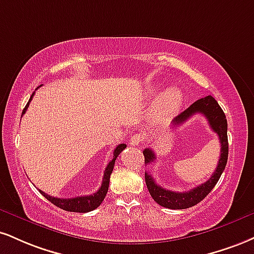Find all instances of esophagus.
Listing matches in <instances>:
<instances>
[{"label": "esophagus", "instance_id": "1", "mask_svg": "<svg viewBox=\"0 0 254 254\" xmlns=\"http://www.w3.org/2000/svg\"><path fill=\"white\" fill-rule=\"evenodd\" d=\"M142 139L143 137L139 135V133H136V135H133L131 138L129 139V144L131 146H138L140 143H142Z\"/></svg>", "mask_w": 254, "mask_h": 254}]
</instances>
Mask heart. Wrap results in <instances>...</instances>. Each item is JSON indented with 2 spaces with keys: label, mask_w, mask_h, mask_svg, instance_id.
<instances>
[{
  "label": "heart",
  "mask_w": 254,
  "mask_h": 254,
  "mask_svg": "<svg viewBox=\"0 0 254 254\" xmlns=\"http://www.w3.org/2000/svg\"><path fill=\"white\" fill-rule=\"evenodd\" d=\"M183 100V94L179 88H169L162 94L155 108L154 117L156 121H163L175 114L180 109Z\"/></svg>",
  "instance_id": "1"
}]
</instances>
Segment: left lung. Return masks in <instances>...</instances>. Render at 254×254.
I'll use <instances>...</instances> for the list:
<instances>
[{
	"label": "left lung",
	"mask_w": 254,
	"mask_h": 254,
	"mask_svg": "<svg viewBox=\"0 0 254 254\" xmlns=\"http://www.w3.org/2000/svg\"><path fill=\"white\" fill-rule=\"evenodd\" d=\"M201 114L208 121L209 127L215 133H218L220 144H221V154H220V160L218 166H216L215 172L212 174L209 177L208 181H206L202 185L197 186L188 191H173L164 189L161 186H158L155 182L154 177L151 174L145 173V183L148 187L149 193H150L151 197L154 198L156 202L162 207H166L169 209H186L189 207H193L197 204L200 201H202L204 197L208 195L214 186L218 183L220 176H221L222 172L225 170L226 163H227L228 158V138H227V119L220 108L218 102L212 96H207L201 99L196 100V102L191 104L188 109L181 112L177 117L174 118L173 125L174 127H179L185 123L188 118H190L193 115ZM144 154V161L145 164L151 163L156 160V155L151 149L146 148L143 150Z\"/></svg>",
	"instance_id": "left-lung-1"
}]
</instances>
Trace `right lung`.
<instances>
[{
    "mask_svg": "<svg viewBox=\"0 0 254 254\" xmlns=\"http://www.w3.org/2000/svg\"><path fill=\"white\" fill-rule=\"evenodd\" d=\"M33 96H34V93L30 96L29 102L27 103L26 108L23 109L22 116L26 114V110L29 106V103H30V100H32ZM125 148H127V144H118L117 146H116V149L114 151V157H112V160L109 162L108 167L105 168V172H104L102 186H100V188L98 189V190L94 194L86 195V196H77V197H72V198H60V197L51 196V195L46 194L45 191L40 190V189H39V191L42 195H44V196L47 198L48 201H51L52 203L56 204V206L59 207V208L64 209V210H67V212L87 213V212H91V210L96 209L97 207H99L100 203L103 202V200L105 198L106 193H108V190H109L110 176H111L112 170H114L116 158L118 157V155L121 154V152L123 151Z\"/></svg>",
    "mask_w": 254,
    "mask_h": 254,
    "instance_id": "obj_1",
    "label": "right lung"
}]
</instances>
